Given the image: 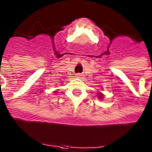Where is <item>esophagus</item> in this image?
<instances>
[{
    "mask_svg": "<svg viewBox=\"0 0 152 152\" xmlns=\"http://www.w3.org/2000/svg\"><path fill=\"white\" fill-rule=\"evenodd\" d=\"M81 76H82V75H80V74H77V75H76V77H78V78H80Z\"/></svg>",
    "mask_w": 152,
    "mask_h": 152,
    "instance_id": "1",
    "label": "esophagus"
}]
</instances>
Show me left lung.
<instances>
[{"instance_id":"8db88e82","label":"left lung","mask_w":152,"mask_h":152,"mask_svg":"<svg viewBox=\"0 0 152 152\" xmlns=\"http://www.w3.org/2000/svg\"><path fill=\"white\" fill-rule=\"evenodd\" d=\"M98 96H99V98H100V99H102V97H103V94L100 93V94H98Z\"/></svg>"}]
</instances>
